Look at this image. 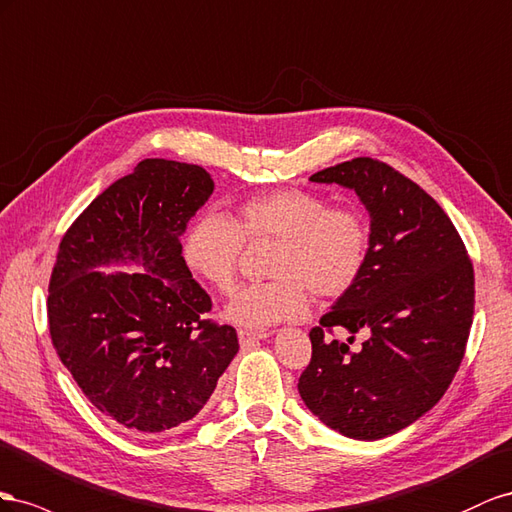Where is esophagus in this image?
<instances>
[{
    "label": "esophagus",
    "instance_id": "1",
    "mask_svg": "<svg viewBox=\"0 0 512 512\" xmlns=\"http://www.w3.org/2000/svg\"><path fill=\"white\" fill-rule=\"evenodd\" d=\"M268 337V332H264V330H238V339H240V345L244 347V349H248V347H253L255 343H259L261 339H266Z\"/></svg>",
    "mask_w": 512,
    "mask_h": 512
}]
</instances>
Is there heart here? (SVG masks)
<instances>
[{"instance_id":"1","label":"heart","mask_w":512,"mask_h":512,"mask_svg":"<svg viewBox=\"0 0 512 512\" xmlns=\"http://www.w3.org/2000/svg\"><path fill=\"white\" fill-rule=\"evenodd\" d=\"M244 242H274L268 264L274 279L242 287L225 317L242 328H266L302 317L311 294L324 300L347 294L367 266L371 227L356 208H330L313 191L279 188L244 199L233 216H197L182 240V259L203 283L229 296Z\"/></svg>"}]
</instances>
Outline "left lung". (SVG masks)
I'll return each mask as SVG.
<instances>
[{
    "instance_id": "8db88e82",
    "label": "left lung",
    "mask_w": 512,
    "mask_h": 512,
    "mask_svg": "<svg viewBox=\"0 0 512 512\" xmlns=\"http://www.w3.org/2000/svg\"><path fill=\"white\" fill-rule=\"evenodd\" d=\"M311 180L354 188L371 216V251L358 283L309 332L298 390L326 427L379 440L427 414L459 371L474 317L472 259L440 203L382 160L352 158ZM358 331L368 337L352 350Z\"/></svg>"
}]
</instances>
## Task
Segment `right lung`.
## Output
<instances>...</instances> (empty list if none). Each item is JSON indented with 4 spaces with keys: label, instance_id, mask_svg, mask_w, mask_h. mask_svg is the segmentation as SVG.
<instances>
[{
    "label": "right lung",
    "instance_id": "right-lung-1",
    "mask_svg": "<svg viewBox=\"0 0 512 512\" xmlns=\"http://www.w3.org/2000/svg\"><path fill=\"white\" fill-rule=\"evenodd\" d=\"M214 191L199 165L145 158L68 227L49 281L57 356L94 407L130 433L158 435L199 414L238 354V334L206 315L182 233ZM145 273H100L109 263Z\"/></svg>",
    "mask_w": 512,
    "mask_h": 512
}]
</instances>
